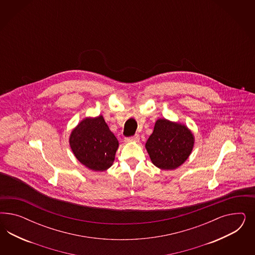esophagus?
<instances>
[{
    "mask_svg": "<svg viewBox=\"0 0 255 255\" xmlns=\"http://www.w3.org/2000/svg\"><path fill=\"white\" fill-rule=\"evenodd\" d=\"M138 134H134L133 136H131V137H126V138H125V142H138Z\"/></svg>",
    "mask_w": 255,
    "mask_h": 255,
    "instance_id": "1",
    "label": "esophagus"
}]
</instances>
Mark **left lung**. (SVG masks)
<instances>
[{
	"mask_svg": "<svg viewBox=\"0 0 255 255\" xmlns=\"http://www.w3.org/2000/svg\"><path fill=\"white\" fill-rule=\"evenodd\" d=\"M194 145V136L184 124L159 119L147 139L146 149L158 168H178L188 159Z\"/></svg>",
	"mask_w": 255,
	"mask_h": 255,
	"instance_id": "1",
	"label": "left lung"
}]
</instances>
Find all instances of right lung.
Masks as SVG:
<instances>
[{
	"label": "right lung",
	"mask_w": 255,
	"mask_h": 255,
	"mask_svg": "<svg viewBox=\"0 0 255 255\" xmlns=\"http://www.w3.org/2000/svg\"><path fill=\"white\" fill-rule=\"evenodd\" d=\"M70 147L77 160L93 171H106L115 160L119 141L103 116L86 118L72 131Z\"/></svg>",
	"instance_id": "obj_1"
}]
</instances>
